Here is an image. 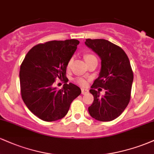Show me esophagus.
<instances>
[{
	"mask_svg": "<svg viewBox=\"0 0 154 154\" xmlns=\"http://www.w3.org/2000/svg\"><path fill=\"white\" fill-rule=\"evenodd\" d=\"M88 93V89H85V88H82V95H85Z\"/></svg>",
	"mask_w": 154,
	"mask_h": 154,
	"instance_id": "obj_1",
	"label": "esophagus"
}]
</instances>
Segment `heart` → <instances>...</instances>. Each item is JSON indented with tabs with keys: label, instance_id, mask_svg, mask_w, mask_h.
Instances as JSON below:
<instances>
[{
	"label": "heart",
	"instance_id": "heart-1",
	"mask_svg": "<svg viewBox=\"0 0 154 154\" xmlns=\"http://www.w3.org/2000/svg\"><path fill=\"white\" fill-rule=\"evenodd\" d=\"M95 56H93V55H91V54H86V55H85V56H84L85 61H86V63H87L88 61H91V59H95ZM95 59H96V58H95ZM72 63V59H71L69 60V61H68V63H67V66L69 67L70 66H71ZM77 82L78 83V84L81 85H82V86L86 85V84H87L86 81L85 80V79H82V78H78V79H77Z\"/></svg>",
	"mask_w": 154,
	"mask_h": 154
}]
</instances>
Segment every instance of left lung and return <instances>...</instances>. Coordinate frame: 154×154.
I'll list each match as a JSON object with an SVG mask.
<instances>
[{"instance_id":"obj_1","label":"left lung","mask_w":154,"mask_h":154,"mask_svg":"<svg viewBox=\"0 0 154 154\" xmlns=\"http://www.w3.org/2000/svg\"><path fill=\"white\" fill-rule=\"evenodd\" d=\"M85 45L101 60L99 75L93 82L90 93L94 97L88 107L92 117L100 122H109L117 118L128 106L133 82L130 60L121 48L104 39H86ZM105 95H100V90Z\"/></svg>"}]
</instances>
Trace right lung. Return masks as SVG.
Instances as JSON below:
<instances>
[{
    "instance_id": "1",
    "label": "right lung",
    "mask_w": 154,
    "mask_h": 154,
    "mask_svg": "<svg viewBox=\"0 0 154 154\" xmlns=\"http://www.w3.org/2000/svg\"><path fill=\"white\" fill-rule=\"evenodd\" d=\"M79 41L75 39L38 44L29 51L19 72L23 101L32 114L45 122L66 116L74 99L80 95L78 86L65 83L54 87L56 79L67 82L66 66Z\"/></svg>"
}]
</instances>
